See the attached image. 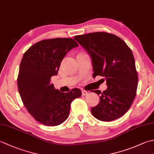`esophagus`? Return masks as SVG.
Here are the masks:
<instances>
[{
    "label": "esophagus",
    "mask_w": 154,
    "mask_h": 154,
    "mask_svg": "<svg viewBox=\"0 0 154 154\" xmlns=\"http://www.w3.org/2000/svg\"><path fill=\"white\" fill-rule=\"evenodd\" d=\"M87 94H88V91H85V90L82 91V95L83 96H85V95H87Z\"/></svg>",
    "instance_id": "esophagus-1"
}]
</instances>
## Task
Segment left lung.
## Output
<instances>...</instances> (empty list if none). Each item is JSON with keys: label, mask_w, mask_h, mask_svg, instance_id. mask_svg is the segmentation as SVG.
<instances>
[{"label": "left lung", "mask_w": 154, "mask_h": 154, "mask_svg": "<svg viewBox=\"0 0 154 154\" xmlns=\"http://www.w3.org/2000/svg\"><path fill=\"white\" fill-rule=\"evenodd\" d=\"M92 61L93 77L106 79L107 89L101 93L100 102L91 111L101 121H112L123 116L131 106L138 87V74L131 50L122 39L106 32L75 35Z\"/></svg>", "instance_id": "1"}]
</instances>
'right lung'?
I'll return each mask as SVG.
<instances>
[{
  "mask_svg": "<svg viewBox=\"0 0 154 154\" xmlns=\"http://www.w3.org/2000/svg\"><path fill=\"white\" fill-rule=\"evenodd\" d=\"M78 45L71 38L44 40L32 45L23 55L18 76L20 95L29 113L44 125L63 123L69 114L72 101L81 96L77 88L64 93L50 83L65 55Z\"/></svg>",
  "mask_w": 154,
  "mask_h": 154,
  "instance_id": "right-lung-1",
  "label": "right lung"
}]
</instances>
